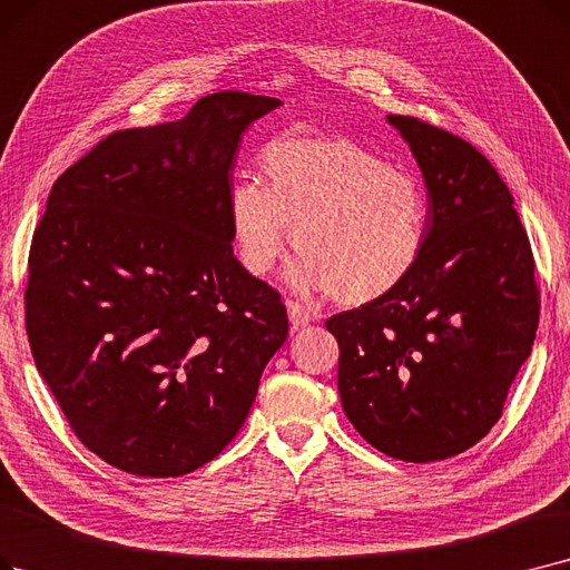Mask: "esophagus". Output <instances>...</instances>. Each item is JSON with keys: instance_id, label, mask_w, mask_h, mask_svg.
<instances>
[{"instance_id": "34e87169", "label": "esophagus", "mask_w": 570, "mask_h": 570, "mask_svg": "<svg viewBox=\"0 0 570 570\" xmlns=\"http://www.w3.org/2000/svg\"><path fill=\"white\" fill-rule=\"evenodd\" d=\"M286 307H288V321L293 328H303L312 321V312L307 307H303L298 303H286Z\"/></svg>"}]
</instances>
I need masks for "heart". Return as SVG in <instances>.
<instances>
[{"label": "heart", "instance_id": "heart-1", "mask_svg": "<svg viewBox=\"0 0 570 570\" xmlns=\"http://www.w3.org/2000/svg\"><path fill=\"white\" fill-rule=\"evenodd\" d=\"M261 160L267 186L239 177L226 200L249 275L279 263L293 228L303 252L288 269L295 291L367 305L410 279L429 242V197L410 171L344 137H282Z\"/></svg>", "mask_w": 570, "mask_h": 570}]
</instances>
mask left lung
<instances>
[{"mask_svg":"<svg viewBox=\"0 0 570 570\" xmlns=\"http://www.w3.org/2000/svg\"><path fill=\"white\" fill-rule=\"evenodd\" d=\"M429 195V242L386 298L335 314L344 414L412 463L465 452L499 422L538 331L533 254L499 171L465 139L386 116Z\"/></svg>","mask_w":570,"mask_h":570,"instance_id":"obj_1","label":"left lung"}]
</instances>
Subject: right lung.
Wrapping results in <instances>:
<instances>
[{"label": "right lung", "instance_id": "add662e5", "mask_svg": "<svg viewBox=\"0 0 570 570\" xmlns=\"http://www.w3.org/2000/svg\"><path fill=\"white\" fill-rule=\"evenodd\" d=\"M277 97L224 90L109 135L53 184L30 249L24 326L71 431L139 478L205 465L242 429L286 342L279 293L233 254L244 130Z\"/></svg>", "mask_w": 570, "mask_h": 570}]
</instances>
